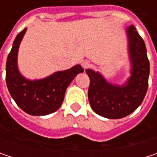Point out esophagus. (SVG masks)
<instances>
[{
	"mask_svg": "<svg viewBox=\"0 0 157 157\" xmlns=\"http://www.w3.org/2000/svg\"><path fill=\"white\" fill-rule=\"evenodd\" d=\"M82 66L83 69H87L91 66V63L88 60H83V61H82Z\"/></svg>",
	"mask_w": 157,
	"mask_h": 157,
	"instance_id": "1",
	"label": "esophagus"
}]
</instances>
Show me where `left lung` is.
<instances>
[{"mask_svg": "<svg viewBox=\"0 0 157 157\" xmlns=\"http://www.w3.org/2000/svg\"><path fill=\"white\" fill-rule=\"evenodd\" d=\"M126 34L131 75L125 83L113 84L99 72L85 70L90 78V105L97 114L109 119H120L135 112L147 92L150 66L144 42L133 25L126 29Z\"/></svg>", "mask_w": 157, "mask_h": 157, "instance_id": "left-lung-1", "label": "left lung"}]
</instances>
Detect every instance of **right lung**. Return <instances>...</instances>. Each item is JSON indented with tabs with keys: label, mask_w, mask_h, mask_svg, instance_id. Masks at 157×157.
<instances>
[{
	"label": "right lung",
	"mask_w": 157,
	"mask_h": 157,
	"mask_svg": "<svg viewBox=\"0 0 157 157\" xmlns=\"http://www.w3.org/2000/svg\"><path fill=\"white\" fill-rule=\"evenodd\" d=\"M22 30L13 42L6 62V84L10 94L17 105L31 115H47L59 109L63 104L65 91L74 78L83 72L82 67H74L56 72L40 80H29L23 77L17 64L20 44L26 33Z\"/></svg>",
	"instance_id": "right-lung-1"
}]
</instances>
